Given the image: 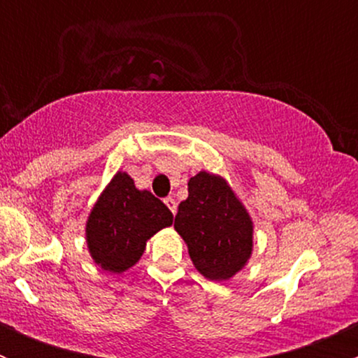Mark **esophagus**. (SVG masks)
Masks as SVG:
<instances>
[{"label": "esophagus", "instance_id": "obj_1", "mask_svg": "<svg viewBox=\"0 0 358 358\" xmlns=\"http://www.w3.org/2000/svg\"><path fill=\"white\" fill-rule=\"evenodd\" d=\"M164 204L168 206L169 211H171L173 215H175V213H176V201L173 199V197H166V199H164Z\"/></svg>", "mask_w": 358, "mask_h": 358}]
</instances>
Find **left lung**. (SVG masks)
I'll return each mask as SVG.
<instances>
[{"label": "left lung", "mask_w": 358, "mask_h": 358, "mask_svg": "<svg viewBox=\"0 0 358 358\" xmlns=\"http://www.w3.org/2000/svg\"><path fill=\"white\" fill-rule=\"evenodd\" d=\"M175 230L194 266L209 280H229L251 258L252 220L220 175L199 171L189 180V197L180 202Z\"/></svg>", "instance_id": "obj_1"}]
</instances>
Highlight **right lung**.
<instances>
[{
  "label": "right lung",
  "mask_w": 358,
  "mask_h": 358,
  "mask_svg": "<svg viewBox=\"0 0 358 358\" xmlns=\"http://www.w3.org/2000/svg\"><path fill=\"white\" fill-rule=\"evenodd\" d=\"M171 223L173 213L164 202L136 189L126 171H117L86 222L90 256L102 270L126 272L142 258L147 241Z\"/></svg>",
  "instance_id": "right-lung-1"
}]
</instances>
